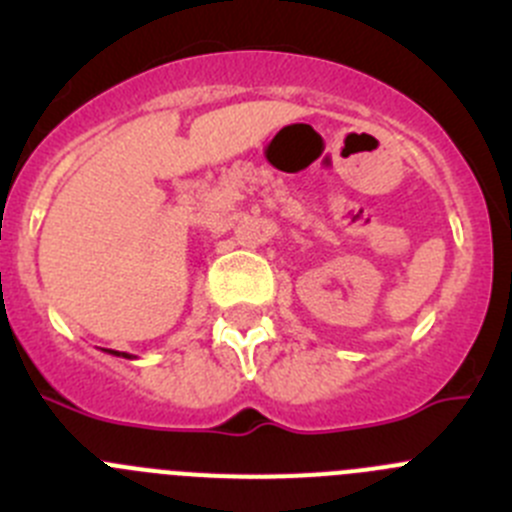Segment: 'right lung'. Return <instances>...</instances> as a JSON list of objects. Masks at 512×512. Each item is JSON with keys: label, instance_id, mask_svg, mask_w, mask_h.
Returning <instances> with one entry per match:
<instances>
[{"label": "right lung", "instance_id": "obj_1", "mask_svg": "<svg viewBox=\"0 0 512 512\" xmlns=\"http://www.w3.org/2000/svg\"><path fill=\"white\" fill-rule=\"evenodd\" d=\"M105 353H113V356H123V358H133L131 353H123V351H111V348H105Z\"/></svg>", "mask_w": 512, "mask_h": 512}]
</instances>
